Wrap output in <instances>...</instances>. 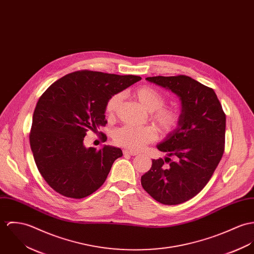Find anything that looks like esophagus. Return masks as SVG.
I'll list each match as a JSON object with an SVG mask.
<instances>
[{
    "instance_id": "34e87169",
    "label": "esophagus",
    "mask_w": 254,
    "mask_h": 254,
    "mask_svg": "<svg viewBox=\"0 0 254 254\" xmlns=\"http://www.w3.org/2000/svg\"><path fill=\"white\" fill-rule=\"evenodd\" d=\"M125 155H129V156H136L138 155V152L136 151H131V150H124Z\"/></svg>"
}]
</instances>
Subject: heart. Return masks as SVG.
<instances>
[{
  "instance_id": "1",
  "label": "heart",
  "mask_w": 254,
  "mask_h": 254,
  "mask_svg": "<svg viewBox=\"0 0 254 254\" xmlns=\"http://www.w3.org/2000/svg\"><path fill=\"white\" fill-rule=\"evenodd\" d=\"M134 97L141 105L150 112L151 122L159 128L162 133H169L178 126L181 112L173 105H165L166 96L157 88L144 85L133 92ZM122 101V94H113L107 101L105 112L109 118H114ZM157 131L152 127H136L124 126L116 129L114 141L117 145L131 151L141 150L145 145L156 140Z\"/></svg>"
}]
</instances>
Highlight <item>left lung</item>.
Returning a JSON list of instances; mask_svg holds the SVG:
<instances>
[{
  "instance_id": "8db88e82",
  "label": "left lung",
  "mask_w": 254,
  "mask_h": 254,
  "mask_svg": "<svg viewBox=\"0 0 254 254\" xmlns=\"http://www.w3.org/2000/svg\"><path fill=\"white\" fill-rule=\"evenodd\" d=\"M182 101L177 127L158 145L165 160L152 161L141 176L143 189L164 204H179L198 194L211 178L225 149L226 115L211 87L178 75L148 77Z\"/></svg>"
}]
</instances>
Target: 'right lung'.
Returning <instances> with one entry per match:
<instances>
[{
	"mask_svg": "<svg viewBox=\"0 0 254 254\" xmlns=\"http://www.w3.org/2000/svg\"><path fill=\"white\" fill-rule=\"evenodd\" d=\"M140 80L81 70L60 78L41 95L33 114L30 146L41 175L58 194L82 198L105 182L123 152L109 146L86 149L84 138L88 130L96 132L106 126L108 99Z\"/></svg>",
	"mask_w": 254,
	"mask_h": 254,
	"instance_id": "add662e5",
	"label": "right lung"
}]
</instances>
